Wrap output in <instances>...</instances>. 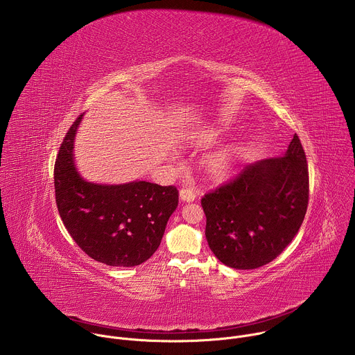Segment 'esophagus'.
I'll use <instances>...</instances> for the list:
<instances>
[{"instance_id": "1", "label": "esophagus", "mask_w": 355, "mask_h": 355, "mask_svg": "<svg viewBox=\"0 0 355 355\" xmlns=\"http://www.w3.org/2000/svg\"><path fill=\"white\" fill-rule=\"evenodd\" d=\"M180 196H181V199H182L184 202H192V200L196 198L195 192H193L192 189H189V188H182V189H180Z\"/></svg>"}]
</instances>
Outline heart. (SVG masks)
Here are the masks:
<instances>
[{
  "mask_svg": "<svg viewBox=\"0 0 355 355\" xmlns=\"http://www.w3.org/2000/svg\"><path fill=\"white\" fill-rule=\"evenodd\" d=\"M211 166L218 174H225L229 171L232 166V156L227 153V151H220V153L215 155L211 160Z\"/></svg>",
  "mask_w": 355,
  "mask_h": 355,
  "instance_id": "b5f03b06",
  "label": "heart"
}]
</instances>
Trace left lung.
I'll return each instance as SVG.
<instances>
[{"mask_svg": "<svg viewBox=\"0 0 355 355\" xmlns=\"http://www.w3.org/2000/svg\"><path fill=\"white\" fill-rule=\"evenodd\" d=\"M308 200L306 156L293 135L284 156L248 164L200 199L208 244L227 267H263L292 241L305 219Z\"/></svg>", "mask_w": 355, "mask_h": 355, "instance_id": "obj_1", "label": "left lung"}]
</instances>
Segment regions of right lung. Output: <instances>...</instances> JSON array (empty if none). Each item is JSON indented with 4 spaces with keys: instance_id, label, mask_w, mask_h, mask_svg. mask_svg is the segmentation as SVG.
I'll return each mask as SVG.
<instances>
[{
    "instance_id": "obj_1",
    "label": "right lung",
    "mask_w": 355,
    "mask_h": 355,
    "mask_svg": "<svg viewBox=\"0 0 355 355\" xmlns=\"http://www.w3.org/2000/svg\"><path fill=\"white\" fill-rule=\"evenodd\" d=\"M80 115L69 129L55 164L60 218L78 247L95 261L135 267L155 254L178 205L175 187L147 181L103 185L85 181L73 159Z\"/></svg>"
}]
</instances>
